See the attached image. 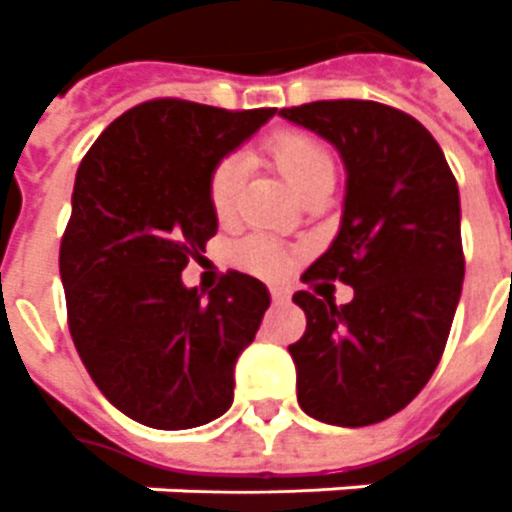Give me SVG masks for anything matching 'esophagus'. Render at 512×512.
Segmentation results:
<instances>
[{"label": "esophagus", "instance_id": "1", "mask_svg": "<svg viewBox=\"0 0 512 512\" xmlns=\"http://www.w3.org/2000/svg\"><path fill=\"white\" fill-rule=\"evenodd\" d=\"M270 297H273V303H286V300H289L286 289H278V286H275V289H270Z\"/></svg>", "mask_w": 512, "mask_h": 512}]
</instances>
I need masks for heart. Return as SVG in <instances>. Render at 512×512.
<instances>
[{
	"mask_svg": "<svg viewBox=\"0 0 512 512\" xmlns=\"http://www.w3.org/2000/svg\"><path fill=\"white\" fill-rule=\"evenodd\" d=\"M262 151L300 195H308L322 184H331L336 173L331 148L311 132H300V129L275 132L264 140ZM206 195L217 223L228 226L237 217L239 195H242V162L237 157H223L212 168ZM237 264L250 273L278 275L289 264V256L270 239H248L237 248Z\"/></svg>",
	"mask_w": 512,
	"mask_h": 512,
	"instance_id": "obj_1",
	"label": "heart"
}]
</instances>
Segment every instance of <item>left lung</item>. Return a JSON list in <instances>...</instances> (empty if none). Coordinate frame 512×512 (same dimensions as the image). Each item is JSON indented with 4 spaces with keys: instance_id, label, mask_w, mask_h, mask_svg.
<instances>
[{
    "instance_id": "8db88e82",
    "label": "left lung",
    "mask_w": 512,
    "mask_h": 512,
    "mask_svg": "<svg viewBox=\"0 0 512 512\" xmlns=\"http://www.w3.org/2000/svg\"><path fill=\"white\" fill-rule=\"evenodd\" d=\"M342 154L339 234L303 284L342 281L353 300L295 292L306 333L289 344L300 408L325 424L383 422L424 389L447 347L463 289L458 181L408 112L358 99L281 110ZM320 289V286H317Z\"/></svg>"
}]
</instances>
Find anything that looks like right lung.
<instances>
[{"label":"right lung","instance_id":"obj_1","mask_svg":"<svg viewBox=\"0 0 512 512\" xmlns=\"http://www.w3.org/2000/svg\"><path fill=\"white\" fill-rule=\"evenodd\" d=\"M273 115L143 101L101 132L76 170L60 242L68 331L93 383L134 422L187 430L234 402V364L270 292L228 270L204 300L181 284V270L217 234L209 173Z\"/></svg>","mask_w":512,"mask_h":512}]
</instances>
